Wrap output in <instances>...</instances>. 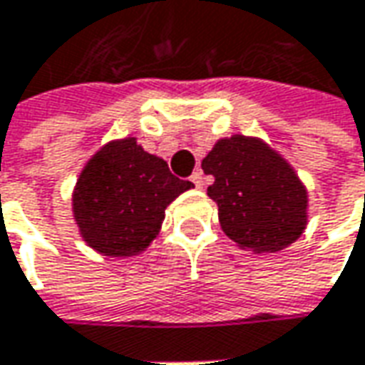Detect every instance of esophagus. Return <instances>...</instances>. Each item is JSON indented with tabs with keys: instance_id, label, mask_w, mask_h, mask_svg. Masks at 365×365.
<instances>
[{
	"instance_id": "esophagus-1",
	"label": "esophagus",
	"mask_w": 365,
	"mask_h": 365,
	"mask_svg": "<svg viewBox=\"0 0 365 365\" xmlns=\"http://www.w3.org/2000/svg\"><path fill=\"white\" fill-rule=\"evenodd\" d=\"M190 180H192V185H195L197 189H203L205 180H203V173H201V170L192 173V176H190Z\"/></svg>"
}]
</instances>
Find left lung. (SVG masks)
Returning <instances> with one entry per match:
<instances>
[{
	"label": "left lung",
	"mask_w": 365,
	"mask_h": 365,
	"mask_svg": "<svg viewBox=\"0 0 365 365\" xmlns=\"http://www.w3.org/2000/svg\"><path fill=\"white\" fill-rule=\"evenodd\" d=\"M201 166L205 175L215 176L207 195L217 203L221 230L235 244L264 254L301 237L307 192L274 150L233 135L217 142Z\"/></svg>",
	"instance_id": "8db88e82"
}]
</instances>
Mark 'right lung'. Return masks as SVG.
Returning <instances> with one entry per match:
<instances>
[{"mask_svg":"<svg viewBox=\"0 0 365 365\" xmlns=\"http://www.w3.org/2000/svg\"><path fill=\"white\" fill-rule=\"evenodd\" d=\"M192 187L168 164L144 152L133 138L111 142L81 173L73 209L85 242L97 252L123 258L158 235L164 209Z\"/></svg>","mask_w":365,"mask_h":365,"instance_id":"1","label":"right lung"}]
</instances>
